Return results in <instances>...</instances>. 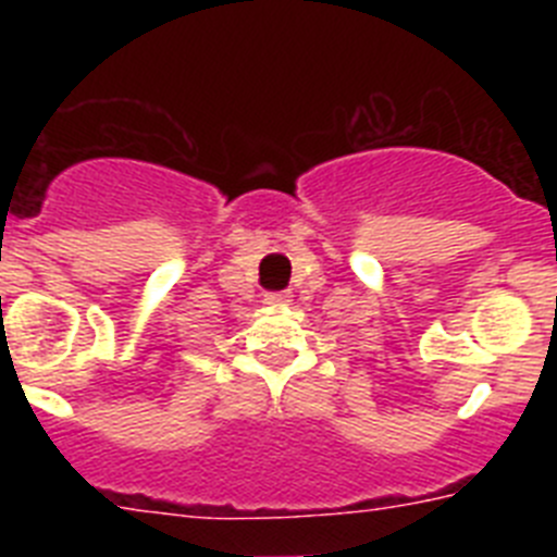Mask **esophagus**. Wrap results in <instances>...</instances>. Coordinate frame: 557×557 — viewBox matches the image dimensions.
Instances as JSON below:
<instances>
[{"label":"esophagus","mask_w":557,"mask_h":557,"mask_svg":"<svg viewBox=\"0 0 557 557\" xmlns=\"http://www.w3.org/2000/svg\"><path fill=\"white\" fill-rule=\"evenodd\" d=\"M293 295L287 293V289H278V293H268L264 295V304H287Z\"/></svg>","instance_id":"obj_1"}]
</instances>
